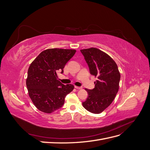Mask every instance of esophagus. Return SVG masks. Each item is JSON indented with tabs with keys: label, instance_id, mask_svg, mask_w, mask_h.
Segmentation results:
<instances>
[{
	"label": "esophagus",
	"instance_id": "34e87169",
	"mask_svg": "<svg viewBox=\"0 0 150 150\" xmlns=\"http://www.w3.org/2000/svg\"><path fill=\"white\" fill-rule=\"evenodd\" d=\"M75 88L77 89H81L83 88L82 86H75Z\"/></svg>",
	"mask_w": 150,
	"mask_h": 150
}]
</instances>
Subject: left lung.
I'll return each mask as SVG.
<instances>
[{
    "mask_svg": "<svg viewBox=\"0 0 150 150\" xmlns=\"http://www.w3.org/2000/svg\"><path fill=\"white\" fill-rule=\"evenodd\" d=\"M90 74L98 79L93 89H86L88 97L83 106L88 111L99 114L112 103L118 91L120 73L115 61L97 48L81 50Z\"/></svg>",
    "mask_w": 150,
    "mask_h": 150,
    "instance_id": "obj_1",
    "label": "left lung"
}]
</instances>
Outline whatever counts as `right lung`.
<instances>
[{"label":"right lung","mask_w":150,"mask_h":150,"mask_svg":"<svg viewBox=\"0 0 150 150\" xmlns=\"http://www.w3.org/2000/svg\"><path fill=\"white\" fill-rule=\"evenodd\" d=\"M76 51L49 49L40 52L31 63L26 86L29 97L39 110L51 113L61 108L67 94L74 89L72 84L64 85L58 81L57 72L63 69Z\"/></svg>","instance_id":"right-lung-1"}]
</instances>
